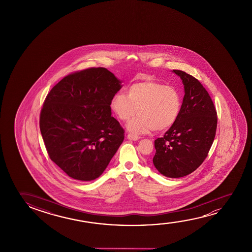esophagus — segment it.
Here are the masks:
<instances>
[{"label":"esophagus","instance_id":"obj_1","mask_svg":"<svg viewBox=\"0 0 252 252\" xmlns=\"http://www.w3.org/2000/svg\"><path fill=\"white\" fill-rule=\"evenodd\" d=\"M127 138L129 140H132V141H138V139H139V137L138 136H135V135L132 134H128Z\"/></svg>","mask_w":252,"mask_h":252}]
</instances>
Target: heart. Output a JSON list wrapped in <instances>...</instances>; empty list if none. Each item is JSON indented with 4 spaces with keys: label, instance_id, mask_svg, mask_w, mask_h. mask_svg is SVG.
<instances>
[{
    "label": "heart",
    "instance_id": "b5f03b06",
    "mask_svg": "<svg viewBox=\"0 0 252 252\" xmlns=\"http://www.w3.org/2000/svg\"><path fill=\"white\" fill-rule=\"evenodd\" d=\"M109 107L121 121L138 117L126 126L129 132L139 135L152 130L165 131L176 123L182 109V97L175 87L152 80L134 83L126 94L118 93L111 99Z\"/></svg>",
    "mask_w": 252,
    "mask_h": 252
}]
</instances>
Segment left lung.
Returning a JSON list of instances; mask_svg holds the SVG:
<instances>
[{
	"instance_id": "8db88e82",
	"label": "left lung",
	"mask_w": 252,
	"mask_h": 252,
	"mask_svg": "<svg viewBox=\"0 0 252 252\" xmlns=\"http://www.w3.org/2000/svg\"><path fill=\"white\" fill-rule=\"evenodd\" d=\"M184 86L176 123L155 140L153 164L162 176L180 178L193 172L207 158L217 128V113L209 94L193 76L173 69Z\"/></svg>"
}]
</instances>
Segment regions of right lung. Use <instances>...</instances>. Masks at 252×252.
<instances>
[{
  "label": "right lung",
  "instance_id": "add662e5",
  "mask_svg": "<svg viewBox=\"0 0 252 252\" xmlns=\"http://www.w3.org/2000/svg\"><path fill=\"white\" fill-rule=\"evenodd\" d=\"M121 83L106 68H90L63 78L45 98L42 138L50 158L73 179L101 176L124 140L109 107Z\"/></svg>",
  "mask_w": 252,
  "mask_h": 252
}]
</instances>
